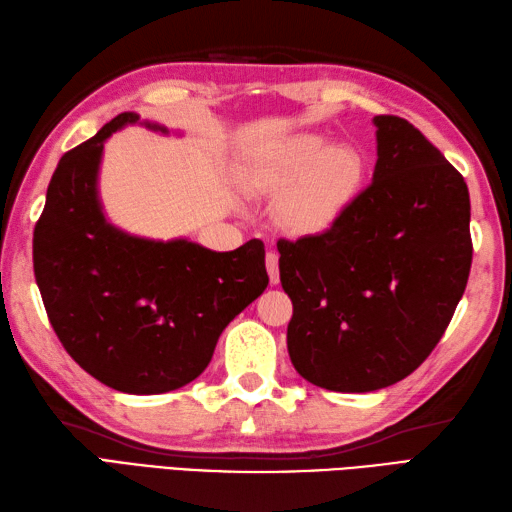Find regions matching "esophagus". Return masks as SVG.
<instances>
[{"instance_id":"1","label":"esophagus","mask_w":512,"mask_h":512,"mask_svg":"<svg viewBox=\"0 0 512 512\" xmlns=\"http://www.w3.org/2000/svg\"><path fill=\"white\" fill-rule=\"evenodd\" d=\"M266 268H268L270 286H277L279 284V255L273 253V250L266 255Z\"/></svg>"}]
</instances>
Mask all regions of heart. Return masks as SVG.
<instances>
[{"label":"heart","instance_id":"b5f03b06","mask_svg":"<svg viewBox=\"0 0 512 512\" xmlns=\"http://www.w3.org/2000/svg\"><path fill=\"white\" fill-rule=\"evenodd\" d=\"M250 180L257 191L286 198L281 220L292 233L314 235L352 202L363 180V160L352 147H330L325 138L306 134L259 162Z\"/></svg>","mask_w":512,"mask_h":512}]
</instances>
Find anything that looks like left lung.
Listing matches in <instances>:
<instances>
[{
	"label": "left lung",
	"instance_id": "1",
	"mask_svg": "<svg viewBox=\"0 0 512 512\" xmlns=\"http://www.w3.org/2000/svg\"><path fill=\"white\" fill-rule=\"evenodd\" d=\"M372 184L328 231L279 239L288 354L308 383L365 394L398 383L442 339L471 273L462 173L400 116H374Z\"/></svg>",
	"mask_w": 512,
	"mask_h": 512
}]
</instances>
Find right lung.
I'll use <instances>...</instances> for the list:
<instances>
[{"instance_id":"1","label":"right lung","mask_w":512,"mask_h":512,"mask_svg":"<svg viewBox=\"0 0 512 512\" xmlns=\"http://www.w3.org/2000/svg\"><path fill=\"white\" fill-rule=\"evenodd\" d=\"M136 123L138 114H118L59 160L32 237V264L52 328L85 372L125 394H165L204 372L226 325L266 290V250L250 239L215 253L107 222L99 200L103 145Z\"/></svg>"}]
</instances>
